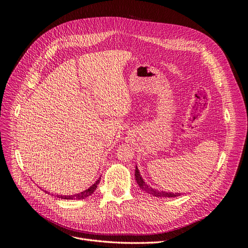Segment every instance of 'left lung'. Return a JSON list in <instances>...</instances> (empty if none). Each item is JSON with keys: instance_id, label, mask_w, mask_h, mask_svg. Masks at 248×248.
Here are the masks:
<instances>
[{"instance_id": "8db88e82", "label": "left lung", "mask_w": 248, "mask_h": 248, "mask_svg": "<svg viewBox=\"0 0 248 248\" xmlns=\"http://www.w3.org/2000/svg\"><path fill=\"white\" fill-rule=\"evenodd\" d=\"M135 176H136L137 183L140 186V188L142 189V190H145L147 193L153 195V196H155V197H158V198H160V197H162V198L163 197L164 198H167V197H178V196H180V195H182L181 193H169V192L158 191V190H155V189H153L152 187H150L148 184L145 183V181L142 180V178H141V176H140V174L137 167H136Z\"/></svg>"}]
</instances>
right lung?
Masks as SVG:
<instances>
[{
    "instance_id": "add662e5",
    "label": "right lung",
    "mask_w": 248,
    "mask_h": 248,
    "mask_svg": "<svg viewBox=\"0 0 248 248\" xmlns=\"http://www.w3.org/2000/svg\"><path fill=\"white\" fill-rule=\"evenodd\" d=\"M99 180H100V178L95 182V183L93 185V186H90L87 190H85V191H83V192H81V193H78V194H75V195H69V196H62V195H57V198H61V199H66V200H68V199H70V200H72V199H74V200H82V199H85V198H87V197H89L90 195H93V192L96 190V188H97V185L99 184ZM46 192V191H45ZM47 193V192H46ZM53 195V194H52Z\"/></svg>"
}]
</instances>
